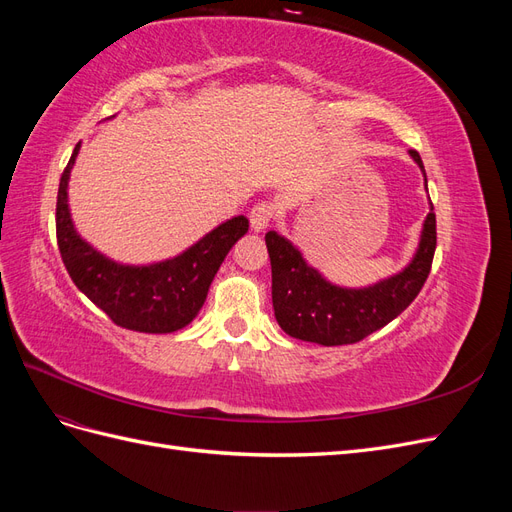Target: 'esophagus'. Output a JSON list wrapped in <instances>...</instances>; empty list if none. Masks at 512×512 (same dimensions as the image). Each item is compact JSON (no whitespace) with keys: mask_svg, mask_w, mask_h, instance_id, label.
Instances as JSON below:
<instances>
[{"mask_svg":"<svg viewBox=\"0 0 512 512\" xmlns=\"http://www.w3.org/2000/svg\"><path fill=\"white\" fill-rule=\"evenodd\" d=\"M273 215H275V209L271 203H267V200H262V203H256L250 211V224L256 232H262L265 230L271 222H273Z\"/></svg>","mask_w":512,"mask_h":512,"instance_id":"34e87169","label":"esophagus"}]
</instances>
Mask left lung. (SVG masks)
Wrapping results in <instances>:
<instances>
[{
    "mask_svg": "<svg viewBox=\"0 0 512 512\" xmlns=\"http://www.w3.org/2000/svg\"><path fill=\"white\" fill-rule=\"evenodd\" d=\"M410 156L425 173L418 151L410 149ZM265 241L271 258L273 309L280 327L303 342L344 346L386 327L421 292L436 252V213L431 205L410 265L389 280L359 290L329 284L316 269L307 267L297 247L275 230L267 232Z\"/></svg>",
    "mask_w": 512,
    "mask_h": 512,
    "instance_id": "obj_1",
    "label": "left lung"
}]
</instances>
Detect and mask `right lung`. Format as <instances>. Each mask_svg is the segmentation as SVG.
<instances>
[{"label":"right lung","mask_w":512,"mask_h":512,"mask_svg":"<svg viewBox=\"0 0 512 512\" xmlns=\"http://www.w3.org/2000/svg\"><path fill=\"white\" fill-rule=\"evenodd\" d=\"M81 143L74 147L57 190V245L61 260L89 301L117 327L138 333H173L190 324L203 307L215 273L230 247L250 228L243 215L220 224L183 254L147 267L119 265L96 252L74 230L68 209V179Z\"/></svg>","instance_id":"obj_1"}]
</instances>
